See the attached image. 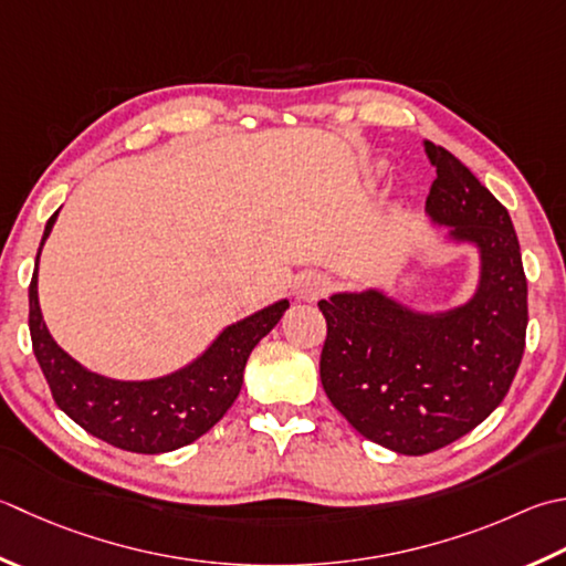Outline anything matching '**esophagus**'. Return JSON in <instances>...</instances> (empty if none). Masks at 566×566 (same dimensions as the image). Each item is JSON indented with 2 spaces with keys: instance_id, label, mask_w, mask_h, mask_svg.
<instances>
[{
  "instance_id": "34e87169",
  "label": "esophagus",
  "mask_w": 566,
  "mask_h": 566,
  "mask_svg": "<svg viewBox=\"0 0 566 566\" xmlns=\"http://www.w3.org/2000/svg\"><path fill=\"white\" fill-rule=\"evenodd\" d=\"M331 286V280L321 272H306L296 280V298H318L321 294H326Z\"/></svg>"
}]
</instances>
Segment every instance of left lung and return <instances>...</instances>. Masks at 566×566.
Masks as SVG:
<instances>
[{"label":"left lung","mask_w":566,"mask_h":566,"mask_svg":"<svg viewBox=\"0 0 566 566\" xmlns=\"http://www.w3.org/2000/svg\"><path fill=\"white\" fill-rule=\"evenodd\" d=\"M437 179L427 216L479 250V284L447 312H417L382 290L321 298V385L365 439L422 457L469 434L503 402L523 360L527 280L505 206L451 151L424 144Z\"/></svg>","instance_id":"obj_1"}]
</instances>
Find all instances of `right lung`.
Segmentation results:
<instances>
[{
    "instance_id": "add662e5",
    "label": "right lung",
    "mask_w": 566,
    "mask_h": 566,
    "mask_svg": "<svg viewBox=\"0 0 566 566\" xmlns=\"http://www.w3.org/2000/svg\"><path fill=\"white\" fill-rule=\"evenodd\" d=\"M59 210L43 230L29 284V331L55 405L87 434L135 453H166L191 444L235 402L252 348L280 324L286 298L230 324L184 368L154 380H115L83 368L49 334L39 306V258Z\"/></svg>"
}]
</instances>
